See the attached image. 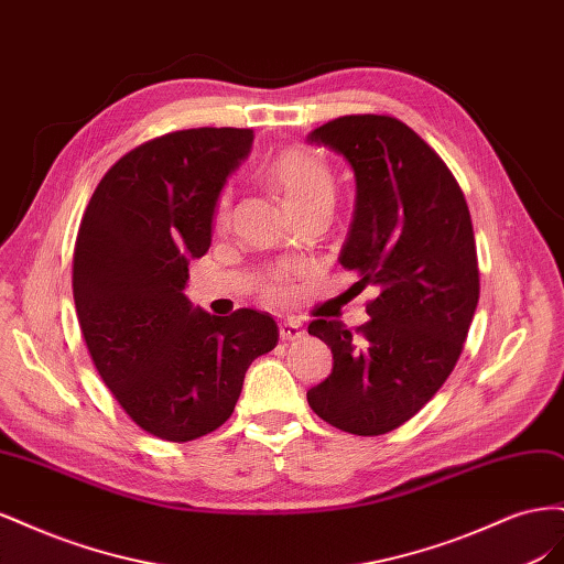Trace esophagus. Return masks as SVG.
Here are the masks:
<instances>
[{
    "instance_id": "esophagus-1",
    "label": "esophagus",
    "mask_w": 564,
    "mask_h": 564,
    "mask_svg": "<svg viewBox=\"0 0 564 564\" xmlns=\"http://www.w3.org/2000/svg\"><path fill=\"white\" fill-rule=\"evenodd\" d=\"M303 334H305V332L301 329L299 322H294V319L280 322V338H282V340H296V338H301Z\"/></svg>"
}]
</instances>
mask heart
Here are the masks:
<instances>
[{
	"label": "heart",
	"mask_w": 564,
	"mask_h": 564,
	"mask_svg": "<svg viewBox=\"0 0 564 564\" xmlns=\"http://www.w3.org/2000/svg\"><path fill=\"white\" fill-rule=\"evenodd\" d=\"M268 183L280 191L292 214L317 207H332L336 195V181L329 164L308 148H289L278 152L265 164ZM230 220V193H220L214 204V226L226 228ZM261 294L270 303H282L292 294L284 278H272L263 284Z\"/></svg>",
	"instance_id": "heart-1"
}]
</instances>
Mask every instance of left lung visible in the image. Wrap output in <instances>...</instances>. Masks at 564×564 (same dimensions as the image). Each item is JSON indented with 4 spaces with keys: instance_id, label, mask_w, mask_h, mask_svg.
Instances as JSON below:
<instances>
[{
    "instance_id": "1",
    "label": "left lung",
    "mask_w": 564,
    "mask_h": 564,
    "mask_svg": "<svg viewBox=\"0 0 564 564\" xmlns=\"http://www.w3.org/2000/svg\"><path fill=\"white\" fill-rule=\"evenodd\" d=\"M355 174V209L338 261L369 284V322L352 334L315 319L334 369L308 390L313 412L352 435L412 419L452 373L480 299L464 193L437 152L395 117L348 115L308 133Z\"/></svg>"
}]
</instances>
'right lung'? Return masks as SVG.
Here are the masks:
<instances>
[{"label": "right lung", "instance_id": "1", "mask_svg": "<svg viewBox=\"0 0 564 564\" xmlns=\"http://www.w3.org/2000/svg\"><path fill=\"white\" fill-rule=\"evenodd\" d=\"M251 129L202 127L127 152L98 183L73 259L77 319L100 379L150 435L197 440L224 425L249 365L278 346L268 313L230 317L187 299V265L212 247L214 204Z\"/></svg>", "mask_w": 564, "mask_h": 564}]
</instances>
